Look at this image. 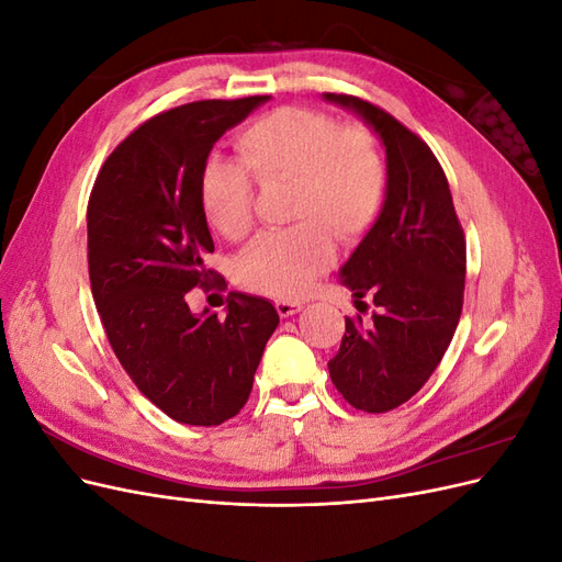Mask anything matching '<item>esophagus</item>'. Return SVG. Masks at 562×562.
Here are the masks:
<instances>
[{"label":"esophagus","mask_w":562,"mask_h":562,"mask_svg":"<svg viewBox=\"0 0 562 562\" xmlns=\"http://www.w3.org/2000/svg\"><path fill=\"white\" fill-rule=\"evenodd\" d=\"M277 312H279V316L288 318V316H293V314L302 312V304H300V302H288V300H279V302H277Z\"/></svg>","instance_id":"1"}]
</instances>
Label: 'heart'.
Here are the masks:
<instances>
[{
    "instance_id": "obj_1",
    "label": "heart",
    "mask_w": 562,
    "mask_h": 562,
    "mask_svg": "<svg viewBox=\"0 0 562 562\" xmlns=\"http://www.w3.org/2000/svg\"><path fill=\"white\" fill-rule=\"evenodd\" d=\"M239 164L211 159L199 178V201L209 225L229 241L252 227L255 182L291 184V215L300 223L255 239L236 262L248 291L293 300L335 260L333 232L353 244L375 225L386 194V166L372 133L339 126L307 108H281L236 135Z\"/></svg>"
}]
</instances>
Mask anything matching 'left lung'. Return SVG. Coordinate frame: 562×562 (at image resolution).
Returning a JSON list of instances; mask_svg holds the SVG:
<instances>
[{"mask_svg":"<svg viewBox=\"0 0 562 562\" xmlns=\"http://www.w3.org/2000/svg\"><path fill=\"white\" fill-rule=\"evenodd\" d=\"M378 133L386 194L375 225L339 269L356 302L372 297L370 323L347 318L330 380L363 413L394 411L431 378L457 330L467 244L448 178L429 145L361 98L323 93ZM366 304V302H363Z\"/></svg>","mask_w":562,"mask_h":562,"instance_id":"obj_1","label":"left lung"}]
</instances>
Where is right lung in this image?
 <instances>
[{"label": "right lung", "mask_w": 562, "mask_h": 562, "mask_svg": "<svg viewBox=\"0 0 562 562\" xmlns=\"http://www.w3.org/2000/svg\"><path fill=\"white\" fill-rule=\"evenodd\" d=\"M267 100H199L151 116L108 157L89 199V277L110 345L135 386L192 427L241 411L279 326L265 297L232 293L223 318L187 304L213 279L201 171L225 131Z\"/></svg>", "instance_id": "1"}]
</instances>
